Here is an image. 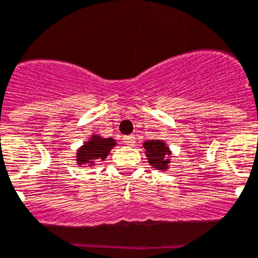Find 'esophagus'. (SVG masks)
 I'll list each match as a JSON object with an SVG mask.
<instances>
[{
	"mask_svg": "<svg viewBox=\"0 0 258 258\" xmlns=\"http://www.w3.org/2000/svg\"><path fill=\"white\" fill-rule=\"evenodd\" d=\"M123 143H124L126 145H134L135 144V136H132V135L124 136V138H123Z\"/></svg>",
	"mask_w": 258,
	"mask_h": 258,
	"instance_id": "esophagus-1",
	"label": "esophagus"
}]
</instances>
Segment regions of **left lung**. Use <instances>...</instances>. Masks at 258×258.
Here are the masks:
<instances>
[{
	"label": "left lung",
	"instance_id": "left-lung-1",
	"mask_svg": "<svg viewBox=\"0 0 258 258\" xmlns=\"http://www.w3.org/2000/svg\"><path fill=\"white\" fill-rule=\"evenodd\" d=\"M143 147H144V153L147 154L148 162L151 166L161 171H166L169 169L171 151L166 143L162 140H147Z\"/></svg>",
	"mask_w": 258,
	"mask_h": 258
}]
</instances>
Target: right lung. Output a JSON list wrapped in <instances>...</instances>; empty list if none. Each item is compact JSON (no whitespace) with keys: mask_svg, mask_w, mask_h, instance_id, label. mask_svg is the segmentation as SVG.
<instances>
[{"mask_svg":"<svg viewBox=\"0 0 258 258\" xmlns=\"http://www.w3.org/2000/svg\"><path fill=\"white\" fill-rule=\"evenodd\" d=\"M116 145L115 140L113 138H102L100 135H92L82 147L76 151V163L82 165H88V166H95V161H104L111 148Z\"/></svg>","mask_w":258,"mask_h":258,"instance_id":"obj_1","label":"right lung"}]
</instances>
